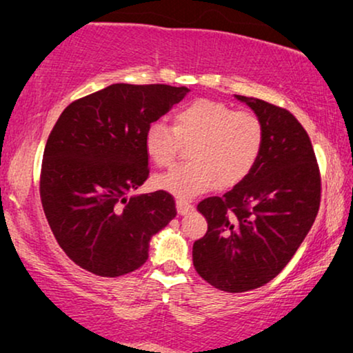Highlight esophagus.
<instances>
[{"label":"esophagus","mask_w":353,"mask_h":353,"mask_svg":"<svg viewBox=\"0 0 353 353\" xmlns=\"http://www.w3.org/2000/svg\"><path fill=\"white\" fill-rule=\"evenodd\" d=\"M176 210L180 215H186V214H190L191 210H194V207H192L190 202H186V201H176Z\"/></svg>","instance_id":"esophagus-1"}]
</instances>
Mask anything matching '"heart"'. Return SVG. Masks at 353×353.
<instances>
[{
	"instance_id": "b5f03b06",
	"label": "heart",
	"mask_w": 353,
	"mask_h": 353,
	"mask_svg": "<svg viewBox=\"0 0 353 353\" xmlns=\"http://www.w3.org/2000/svg\"><path fill=\"white\" fill-rule=\"evenodd\" d=\"M263 122L250 110H234L215 99H196L175 112V125H149L144 146L151 161L168 167L181 144H192L191 163L154 178V185L178 199H192L215 188H233L254 170L263 149Z\"/></svg>"
}]
</instances>
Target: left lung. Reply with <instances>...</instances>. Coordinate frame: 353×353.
Returning a JSON list of instances; mask_svg holds the SVG:
<instances>
[{"instance_id": "8db88e82", "label": "left lung", "mask_w": 353, "mask_h": 353, "mask_svg": "<svg viewBox=\"0 0 353 353\" xmlns=\"http://www.w3.org/2000/svg\"><path fill=\"white\" fill-rule=\"evenodd\" d=\"M263 122L250 175L221 197L201 201L207 233L192 245L196 272L225 292L257 289L289 263L316 219L321 178L312 141L289 110L238 96Z\"/></svg>"}]
</instances>
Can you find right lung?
Masks as SVG:
<instances>
[{"mask_svg":"<svg viewBox=\"0 0 353 353\" xmlns=\"http://www.w3.org/2000/svg\"><path fill=\"white\" fill-rule=\"evenodd\" d=\"M186 86L115 83L67 105L43 152L40 197L52 234L86 272L117 278L148 260L176 209L165 191L128 197L149 176L144 134Z\"/></svg>","mask_w":353,"mask_h":353,"instance_id":"right-lung-1","label":"right lung"}]
</instances>
